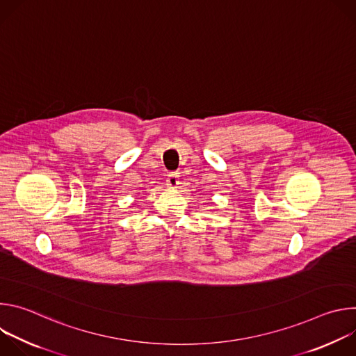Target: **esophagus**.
Returning <instances> with one entry per match:
<instances>
[{"mask_svg":"<svg viewBox=\"0 0 356 356\" xmlns=\"http://www.w3.org/2000/svg\"><path fill=\"white\" fill-rule=\"evenodd\" d=\"M166 186H168L169 188H176V187L179 186V175H177V173H170V175H168Z\"/></svg>","mask_w":356,"mask_h":356,"instance_id":"esophagus-1","label":"esophagus"}]
</instances>
